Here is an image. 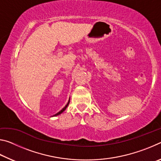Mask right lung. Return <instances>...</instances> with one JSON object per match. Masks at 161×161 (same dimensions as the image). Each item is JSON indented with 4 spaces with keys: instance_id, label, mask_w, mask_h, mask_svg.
<instances>
[{
    "instance_id": "1",
    "label": "right lung",
    "mask_w": 161,
    "mask_h": 161,
    "mask_svg": "<svg viewBox=\"0 0 161 161\" xmlns=\"http://www.w3.org/2000/svg\"><path fill=\"white\" fill-rule=\"evenodd\" d=\"M69 102H68V103H67V105L66 106H65V107L63 108H62V109L61 110V111H59V112L58 113H57L56 114H54V115L53 116H58V115H59V114H62V112H63V111L65 110V109H66V108H67V106L68 105H69Z\"/></svg>"
}]
</instances>
